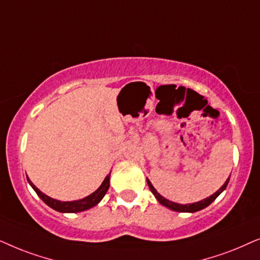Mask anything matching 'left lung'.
Segmentation results:
<instances>
[{"mask_svg": "<svg viewBox=\"0 0 260 260\" xmlns=\"http://www.w3.org/2000/svg\"><path fill=\"white\" fill-rule=\"evenodd\" d=\"M231 177V176H230ZM230 177L227 178V181L223 183V185L221 186V188L217 190L216 192H214L213 195H210L209 197H207V199L202 200V201H199V202H195V203H186V205H181V203H176V202H172V201L165 199V197H162L160 193H159L157 190L154 189V186L152 185V183L148 181V178H146L147 181V184L148 186H150L151 191L153 195L155 196V199L158 200V202L160 203V205H162L164 207H166V208L174 210V212H179V213H195V212H199V210H202L205 209L206 207H208L210 203L213 202L214 200L216 199L217 196L220 195L221 192L223 191L224 189L227 188V184L228 182H230Z\"/></svg>", "mask_w": 260, "mask_h": 260, "instance_id": "8db88e82", "label": "left lung"}]
</instances>
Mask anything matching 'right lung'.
Instances as JSON below:
<instances>
[{
    "label": "right lung",
    "instance_id": "obj_1",
    "mask_svg": "<svg viewBox=\"0 0 260 260\" xmlns=\"http://www.w3.org/2000/svg\"><path fill=\"white\" fill-rule=\"evenodd\" d=\"M109 178H110V172L106 176L105 181L102 182V184L100 185V188L98 190H95L94 192L90 193L89 196L84 197V199L77 200V201H59V200L52 199V197L45 195L44 192H41L40 190L38 189L32 182H30V179L28 177H27V181H28L29 185L32 186L34 191L37 192V195L39 196L48 207H51L52 209L57 210V212L59 213H79V212H84V210L92 208V207H95L96 205H99V203L101 202V200L105 197L106 192L108 191L109 189Z\"/></svg>",
    "mask_w": 260,
    "mask_h": 260
}]
</instances>
